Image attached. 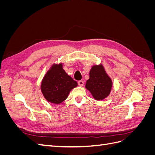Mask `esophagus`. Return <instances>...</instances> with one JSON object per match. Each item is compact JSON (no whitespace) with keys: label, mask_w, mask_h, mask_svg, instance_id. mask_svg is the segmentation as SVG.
Instances as JSON below:
<instances>
[{"label":"esophagus","mask_w":155,"mask_h":155,"mask_svg":"<svg viewBox=\"0 0 155 155\" xmlns=\"http://www.w3.org/2000/svg\"><path fill=\"white\" fill-rule=\"evenodd\" d=\"M78 85L80 86V87H82L83 85H84V81L81 80V81H78Z\"/></svg>","instance_id":"1"}]
</instances>
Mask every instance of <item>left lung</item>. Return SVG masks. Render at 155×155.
<instances>
[{
  "mask_svg": "<svg viewBox=\"0 0 155 155\" xmlns=\"http://www.w3.org/2000/svg\"><path fill=\"white\" fill-rule=\"evenodd\" d=\"M90 78L85 87L96 100H103L109 95L112 87L111 79L106 73L102 64L93 66L89 72Z\"/></svg>",
  "mask_w": 155,
  "mask_h": 155,
  "instance_id": "left-lung-1",
  "label": "left lung"
}]
</instances>
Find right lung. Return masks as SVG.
Segmentation results:
<instances>
[{
  "mask_svg": "<svg viewBox=\"0 0 155 155\" xmlns=\"http://www.w3.org/2000/svg\"><path fill=\"white\" fill-rule=\"evenodd\" d=\"M78 86V83L66 73L63 64H54L41 82V89L45 99L59 104L67 99L69 92Z\"/></svg>",
  "mask_w": 155,
  "mask_h": 155,
  "instance_id": "1",
  "label": "right lung"
}]
</instances>
